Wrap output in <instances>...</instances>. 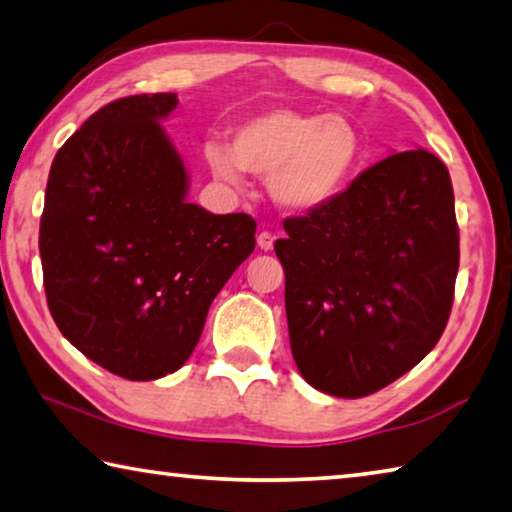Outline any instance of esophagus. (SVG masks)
Masks as SVG:
<instances>
[{
	"label": "esophagus",
	"instance_id": "obj_1",
	"mask_svg": "<svg viewBox=\"0 0 512 512\" xmlns=\"http://www.w3.org/2000/svg\"><path fill=\"white\" fill-rule=\"evenodd\" d=\"M273 241H275V237L271 235V232H266V230L259 232V235H257V246L262 248L264 253H266V250L273 248Z\"/></svg>",
	"mask_w": 512,
	"mask_h": 512
}]
</instances>
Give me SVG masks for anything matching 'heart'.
Masks as SVG:
<instances>
[{"instance_id":"1","label":"heart","mask_w":512,"mask_h":512,"mask_svg":"<svg viewBox=\"0 0 512 512\" xmlns=\"http://www.w3.org/2000/svg\"><path fill=\"white\" fill-rule=\"evenodd\" d=\"M361 153V133L348 117L271 108L239 124L230 149L207 142L205 164L232 187H244L246 171L264 176L280 210L307 214L345 192Z\"/></svg>"}]
</instances>
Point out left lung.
I'll list each match as a JSON object with an SVG mask.
<instances>
[{"label":"left lung","mask_w":512,"mask_h":512,"mask_svg":"<svg viewBox=\"0 0 512 512\" xmlns=\"http://www.w3.org/2000/svg\"><path fill=\"white\" fill-rule=\"evenodd\" d=\"M284 232L291 352L316 391L366 397L433 350L458 273L452 178L436 155H388Z\"/></svg>","instance_id":"obj_1"}]
</instances>
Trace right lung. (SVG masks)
Masks as SVG:
<instances>
[{"mask_svg":"<svg viewBox=\"0 0 512 512\" xmlns=\"http://www.w3.org/2000/svg\"><path fill=\"white\" fill-rule=\"evenodd\" d=\"M178 94L108 103L51 162L40 257L51 316L85 357L133 381L176 372L216 293L255 250L248 214L187 201L185 162L160 126Z\"/></svg>","mask_w":512,"mask_h":512,"instance_id":"right-lung-1","label":"right lung"}]
</instances>
